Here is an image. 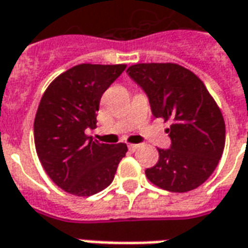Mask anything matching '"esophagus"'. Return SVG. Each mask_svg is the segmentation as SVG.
Listing matches in <instances>:
<instances>
[{"label": "esophagus", "mask_w": 248, "mask_h": 248, "mask_svg": "<svg viewBox=\"0 0 248 248\" xmlns=\"http://www.w3.org/2000/svg\"><path fill=\"white\" fill-rule=\"evenodd\" d=\"M128 148H129V151H136V149L140 148V144H129Z\"/></svg>", "instance_id": "esophagus-1"}]
</instances>
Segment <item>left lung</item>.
<instances>
[{"label": "left lung", "mask_w": 248, "mask_h": 248, "mask_svg": "<svg viewBox=\"0 0 248 248\" xmlns=\"http://www.w3.org/2000/svg\"><path fill=\"white\" fill-rule=\"evenodd\" d=\"M128 76L148 97L152 115L173 121L171 145L159 149L156 166L145 170L152 183L171 192H187L215 171L226 141L220 109L199 77L176 64H136Z\"/></svg>", "instance_id": "obj_1"}]
</instances>
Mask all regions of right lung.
I'll return each instance as SVG.
<instances>
[{"instance_id": "add662e5", "label": "right lung", "mask_w": 248, "mask_h": 248, "mask_svg": "<svg viewBox=\"0 0 248 248\" xmlns=\"http://www.w3.org/2000/svg\"><path fill=\"white\" fill-rule=\"evenodd\" d=\"M125 65L81 64L64 72L44 93L34 119L38 159L54 183L76 196L107 188L127 145L101 144L85 135L96 127L103 93Z\"/></svg>"}]
</instances>
